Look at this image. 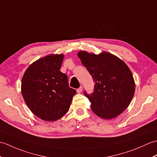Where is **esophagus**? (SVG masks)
I'll return each mask as SVG.
<instances>
[{"label": "esophagus", "mask_w": 157, "mask_h": 157, "mask_svg": "<svg viewBox=\"0 0 157 157\" xmlns=\"http://www.w3.org/2000/svg\"><path fill=\"white\" fill-rule=\"evenodd\" d=\"M83 90V86H80L79 88L77 89V92L78 93H81Z\"/></svg>", "instance_id": "obj_1"}]
</instances>
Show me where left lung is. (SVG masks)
<instances>
[{
  "instance_id": "1",
  "label": "left lung",
  "mask_w": 157,
  "mask_h": 157,
  "mask_svg": "<svg viewBox=\"0 0 157 157\" xmlns=\"http://www.w3.org/2000/svg\"><path fill=\"white\" fill-rule=\"evenodd\" d=\"M78 55L95 82L94 92H84L92 111L105 119L116 117L128 107L134 94L131 71L121 59L108 52L96 55L80 51Z\"/></svg>"
}]
</instances>
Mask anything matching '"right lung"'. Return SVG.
Masks as SVG:
<instances>
[{
    "mask_svg": "<svg viewBox=\"0 0 157 157\" xmlns=\"http://www.w3.org/2000/svg\"><path fill=\"white\" fill-rule=\"evenodd\" d=\"M64 56H46L29 66L23 76L21 93L31 111L46 121H54L69 109L75 89L60 71Z\"/></svg>",
    "mask_w": 157,
    "mask_h": 157,
    "instance_id": "right-lung-1",
    "label": "right lung"
}]
</instances>
